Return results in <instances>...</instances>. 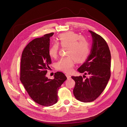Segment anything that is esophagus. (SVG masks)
Returning <instances> with one entry per match:
<instances>
[{
	"instance_id": "obj_1",
	"label": "esophagus",
	"mask_w": 127,
	"mask_h": 127,
	"mask_svg": "<svg viewBox=\"0 0 127 127\" xmlns=\"http://www.w3.org/2000/svg\"><path fill=\"white\" fill-rule=\"evenodd\" d=\"M66 77H67V78H70V77H71V76H70V74H68V73H66Z\"/></svg>"
}]
</instances>
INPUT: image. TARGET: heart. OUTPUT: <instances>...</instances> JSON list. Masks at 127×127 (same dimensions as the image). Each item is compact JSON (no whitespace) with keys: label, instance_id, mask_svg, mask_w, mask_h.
I'll use <instances>...</instances> for the list:
<instances>
[{"label":"heart","instance_id":"1","mask_svg":"<svg viewBox=\"0 0 127 127\" xmlns=\"http://www.w3.org/2000/svg\"><path fill=\"white\" fill-rule=\"evenodd\" d=\"M58 43L62 47H67V57L60 58L56 63L57 70L65 72H70L72 70L74 60L77 63L85 61L90 52V43L84 36L73 32L60 34L58 38ZM59 45L53 44L49 49L48 54L51 57L57 55Z\"/></svg>","mask_w":127,"mask_h":127}]
</instances>
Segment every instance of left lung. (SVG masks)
<instances>
[{
	"label": "left lung",
	"mask_w": 127,
	"mask_h": 127,
	"mask_svg": "<svg viewBox=\"0 0 127 127\" xmlns=\"http://www.w3.org/2000/svg\"><path fill=\"white\" fill-rule=\"evenodd\" d=\"M93 38V45L90 56L77 70L89 75L85 78L71 76L75 84L73 90L75 97L83 102L95 100L104 90L111 77V56L109 46L100 35L89 31Z\"/></svg>",
	"instance_id": "left-lung-1"
}]
</instances>
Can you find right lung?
Wrapping results in <instances>:
<instances>
[{"instance_id":"add662e5","label":"right lung","mask_w":127,"mask_h":127,"mask_svg":"<svg viewBox=\"0 0 127 127\" xmlns=\"http://www.w3.org/2000/svg\"><path fill=\"white\" fill-rule=\"evenodd\" d=\"M54 32L47 33L29 43L24 48L20 63V79L30 97L43 106L57 102L59 88L67 79L62 72L55 73L54 79L46 76L51 64L48 51L50 38Z\"/></svg>"}]
</instances>
